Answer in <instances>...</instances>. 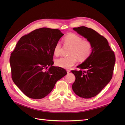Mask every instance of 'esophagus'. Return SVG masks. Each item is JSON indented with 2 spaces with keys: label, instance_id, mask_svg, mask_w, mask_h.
<instances>
[{
  "label": "esophagus",
  "instance_id": "obj_1",
  "mask_svg": "<svg viewBox=\"0 0 125 125\" xmlns=\"http://www.w3.org/2000/svg\"><path fill=\"white\" fill-rule=\"evenodd\" d=\"M66 71H67V73H70V70H69V69H67L66 70Z\"/></svg>",
  "mask_w": 125,
  "mask_h": 125
}]
</instances>
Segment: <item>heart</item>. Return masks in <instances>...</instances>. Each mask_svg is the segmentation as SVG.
<instances>
[{
	"instance_id": "obj_1",
	"label": "heart",
	"mask_w": 125,
	"mask_h": 125,
	"mask_svg": "<svg viewBox=\"0 0 125 125\" xmlns=\"http://www.w3.org/2000/svg\"><path fill=\"white\" fill-rule=\"evenodd\" d=\"M63 41L65 46L70 47L68 52L69 56L57 59L55 64L58 67L69 68L77 62L78 59L80 62H84L88 59L92 54V43L88 40H83L82 37L76 34H68L63 37ZM62 50V43L60 42H58L54 47V54L56 56H59Z\"/></svg>"
}]
</instances>
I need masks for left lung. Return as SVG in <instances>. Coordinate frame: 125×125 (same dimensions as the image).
I'll return each mask as SVG.
<instances>
[{"label":"left lung","mask_w":125,"mask_h":125,"mask_svg":"<svg viewBox=\"0 0 125 125\" xmlns=\"http://www.w3.org/2000/svg\"><path fill=\"white\" fill-rule=\"evenodd\" d=\"M92 44V52L89 58L77 66L80 70H72L75 77L72 86L77 95L89 99L97 95L113 77L115 56L106 39L94 30L80 26L73 28Z\"/></svg>","instance_id":"obj_1"}]
</instances>
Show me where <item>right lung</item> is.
<instances>
[{"instance_id":"right-lung-1","label":"right lung","mask_w":125,"mask_h":125,"mask_svg":"<svg viewBox=\"0 0 125 125\" xmlns=\"http://www.w3.org/2000/svg\"><path fill=\"white\" fill-rule=\"evenodd\" d=\"M63 35L58 29L42 28L18 41L10 57L11 78L26 96L44 98L67 73L63 68L52 66L54 46Z\"/></svg>"}]
</instances>
